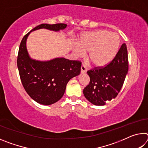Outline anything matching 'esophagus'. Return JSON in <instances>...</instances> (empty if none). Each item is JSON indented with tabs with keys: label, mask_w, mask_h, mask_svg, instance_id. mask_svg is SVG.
Returning <instances> with one entry per match:
<instances>
[{
	"label": "esophagus",
	"mask_w": 148,
	"mask_h": 148,
	"mask_svg": "<svg viewBox=\"0 0 148 148\" xmlns=\"http://www.w3.org/2000/svg\"><path fill=\"white\" fill-rule=\"evenodd\" d=\"M87 69H88L87 68L86 65H85V64H82V66H81V72H82V73H84V72H87Z\"/></svg>",
	"instance_id": "obj_1"
}]
</instances>
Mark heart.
<instances>
[{"label":"heart","mask_w":148,"mask_h":148,"mask_svg":"<svg viewBox=\"0 0 148 148\" xmlns=\"http://www.w3.org/2000/svg\"><path fill=\"white\" fill-rule=\"evenodd\" d=\"M120 45L119 35L107 30H99L85 34L79 42V47H75L74 53L82 56L89 51L88 59L97 67L107 65L118 51Z\"/></svg>","instance_id":"1"}]
</instances>
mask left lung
Returning <instances> with one entry per match:
<instances>
[{
	"label": "left lung",
	"instance_id": "8db88e82",
	"mask_svg": "<svg viewBox=\"0 0 148 148\" xmlns=\"http://www.w3.org/2000/svg\"><path fill=\"white\" fill-rule=\"evenodd\" d=\"M128 69L127 46L123 44L114 58L107 65L87 71L90 82L83 91L85 97L98 106L115 99L123 85Z\"/></svg>",
	"mask_w": 148,
	"mask_h": 148
}]
</instances>
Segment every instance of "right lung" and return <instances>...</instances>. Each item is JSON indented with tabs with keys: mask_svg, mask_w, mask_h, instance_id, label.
<instances>
[{
	"mask_svg": "<svg viewBox=\"0 0 148 148\" xmlns=\"http://www.w3.org/2000/svg\"><path fill=\"white\" fill-rule=\"evenodd\" d=\"M66 26L64 23L41 24L25 35L20 43L17 59L20 79L29 96L41 104H52L62 98L69 80L79 74L82 62L64 58L46 62L30 59L26 48L27 36L39 29L57 31Z\"/></svg>",
	"mask_w": 148,
	"mask_h": 148,
	"instance_id": "1",
	"label": "right lung"
}]
</instances>
